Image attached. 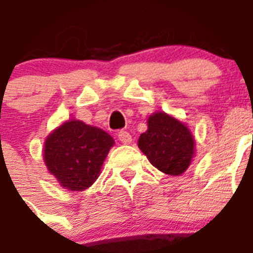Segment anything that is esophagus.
<instances>
[{"label": "esophagus", "mask_w": 253, "mask_h": 253, "mask_svg": "<svg viewBox=\"0 0 253 253\" xmlns=\"http://www.w3.org/2000/svg\"><path fill=\"white\" fill-rule=\"evenodd\" d=\"M118 139L122 144H130L131 141H132V137L127 131H120L118 132Z\"/></svg>", "instance_id": "obj_1"}]
</instances>
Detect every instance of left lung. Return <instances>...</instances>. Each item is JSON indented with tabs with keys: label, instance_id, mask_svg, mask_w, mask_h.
I'll return each mask as SVG.
<instances>
[{
	"label": "left lung",
	"instance_id": "left-lung-1",
	"mask_svg": "<svg viewBox=\"0 0 253 253\" xmlns=\"http://www.w3.org/2000/svg\"><path fill=\"white\" fill-rule=\"evenodd\" d=\"M137 144L152 165L170 175H180L194 157L195 140L190 130L165 113L149 117L148 130Z\"/></svg>",
	"mask_w": 253,
	"mask_h": 253
}]
</instances>
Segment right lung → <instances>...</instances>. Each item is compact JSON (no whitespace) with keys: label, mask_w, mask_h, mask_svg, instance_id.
Segmentation results:
<instances>
[{"label":"right lung","mask_w":253,"mask_h":253,"mask_svg":"<svg viewBox=\"0 0 253 253\" xmlns=\"http://www.w3.org/2000/svg\"><path fill=\"white\" fill-rule=\"evenodd\" d=\"M113 144V137L101 128L70 121L53 131L45 141V165L63 187L83 191L98 178Z\"/></svg>","instance_id":"right-lung-1"}]
</instances>
